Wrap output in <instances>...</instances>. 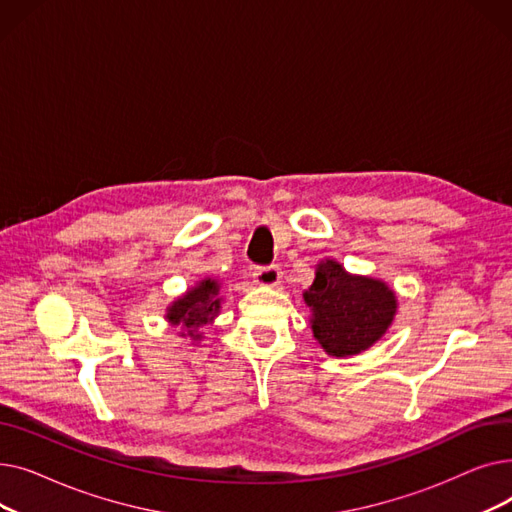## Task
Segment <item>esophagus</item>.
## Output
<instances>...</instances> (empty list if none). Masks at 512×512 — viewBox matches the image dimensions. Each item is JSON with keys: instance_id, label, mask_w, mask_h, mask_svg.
Listing matches in <instances>:
<instances>
[{"instance_id": "esophagus-1", "label": "esophagus", "mask_w": 512, "mask_h": 512, "mask_svg": "<svg viewBox=\"0 0 512 512\" xmlns=\"http://www.w3.org/2000/svg\"><path fill=\"white\" fill-rule=\"evenodd\" d=\"M253 278L261 286H276L282 280V272L278 265H263V267H255Z\"/></svg>"}]
</instances>
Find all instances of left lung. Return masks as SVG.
Here are the masks:
<instances>
[{"instance_id":"8db88e82","label":"left lung","mask_w":512,"mask_h":512,"mask_svg":"<svg viewBox=\"0 0 512 512\" xmlns=\"http://www.w3.org/2000/svg\"><path fill=\"white\" fill-rule=\"evenodd\" d=\"M303 297L313 309L315 338L334 357L365 351L384 336L396 313V297L384 282L346 274L336 261L319 263Z\"/></svg>"}]
</instances>
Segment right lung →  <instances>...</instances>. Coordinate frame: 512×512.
Segmentation results:
<instances>
[{
  "label": "right lung",
  "instance_id": "right-lung-1",
  "mask_svg": "<svg viewBox=\"0 0 512 512\" xmlns=\"http://www.w3.org/2000/svg\"><path fill=\"white\" fill-rule=\"evenodd\" d=\"M220 286L215 280H203L193 290H188L182 299H178L168 309V319L174 326L182 324L188 328V336L197 338L195 328L207 324V321L220 309V299H215Z\"/></svg>",
  "mask_w": 512,
  "mask_h": 512
}]
</instances>
